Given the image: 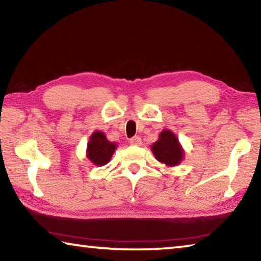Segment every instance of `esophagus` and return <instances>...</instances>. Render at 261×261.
Segmentation results:
<instances>
[{"instance_id":"esophagus-1","label":"esophagus","mask_w":261,"mask_h":261,"mask_svg":"<svg viewBox=\"0 0 261 261\" xmlns=\"http://www.w3.org/2000/svg\"><path fill=\"white\" fill-rule=\"evenodd\" d=\"M130 144L135 145V146H139V145H141V138L139 136L132 137V138L130 139Z\"/></svg>"}]
</instances>
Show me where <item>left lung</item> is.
Masks as SVG:
<instances>
[{"label": "left lung", "mask_w": 261, "mask_h": 261, "mask_svg": "<svg viewBox=\"0 0 261 261\" xmlns=\"http://www.w3.org/2000/svg\"><path fill=\"white\" fill-rule=\"evenodd\" d=\"M151 149L156 160L168 167L179 165L184 156V151L177 137L170 130H163L156 143L151 146Z\"/></svg>", "instance_id": "8db88e82"}]
</instances>
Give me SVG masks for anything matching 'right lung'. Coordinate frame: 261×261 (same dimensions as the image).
<instances>
[{
	"label": "right lung",
	"mask_w": 261,
	"mask_h": 261,
	"mask_svg": "<svg viewBox=\"0 0 261 261\" xmlns=\"http://www.w3.org/2000/svg\"><path fill=\"white\" fill-rule=\"evenodd\" d=\"M116 149V144L107 139L101 131L92 134L90 141L87 143V158L95 166H105L110 161Z\"/></svg>",
	"instance_id": "1"
}]
</instances>
